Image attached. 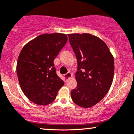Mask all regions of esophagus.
I'll use <instances>...</instances> for the list:
<instances>
[{
  "instance_id": "34e87169",
  "label": "esophagus",
  "mask_w": 134,
  "mask_h": 134,
  "mask_svg": "<svg viewBox=\"0 0 134 134\" xmlns=\"http://www.w3.org/2000/svg\"><path fill=\"white\" fill-rule=\"evenodd\" d=\"M72 74L71 73H67V74H66L64 75V77H65L66 79L72 77Z\"/></svg>"
}]
</instances>
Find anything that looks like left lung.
I'll list each match as a JSON object with an SVG mask.
<instances>
[{
  "label": "left lung",
  "mask_w": 134,
  "mask_h": 134,
  "mask_svg": "<svg viewBox=\"0 0 134 134\" xmlns=\"http://www.w3.org/2000/svg\"><path fill=\"white\" fill-rule=\"evenodd\" d=\"M76 54L77 87L71 91L74 103L90 108L99 103L110 90L114 76V58L107 44L90 33L69 34Z\"/></svg>",
  "instance_id": "left-lung-1"
}]
</instances>
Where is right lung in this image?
I'll return each instance as SVG.
<instances>
[{"label":"right lung","mask_w":134,"mask_h":134,"mask_svg":"<svg viewBox=\"0 0 134 134\" xmlns=\"http://www.w3.org/2000/svg\"><path fill=\"white\" fill-rule=\"evenodd\" d=\"M67 40L65 34H43L27 43L20 52L16 66L18 81L23 93L34 103H51L64 86L53 60Z\"/></svg>","instance_id":"right-lung-1"}]
</instances>
